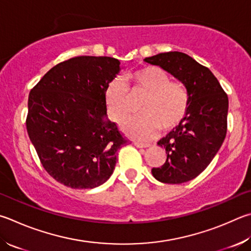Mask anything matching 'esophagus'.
I'll return each mask as SVG.
<instances>
[{"label": "esophagus", "instance_id": "obj_1", "mask_svg": "<svg viewBox=\"0 0 251 251\" xmlns=\"http://www.w3.org/2000/svg\"><path fill=\"white\" fill-rule=\"evenodd\" d=\"M135 146L136 147H138V148H148L149 146H150V144H146V143H140V141H135Z\"/></svg>", "mask_w": 251, "mask_h": 251}]
</instances>
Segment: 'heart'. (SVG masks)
<instances>
[{
    "label": "heart",
    "mask_w": 251,
    "mask_h": 251,
    "mask_svg": "<svg viewBox=\"0 0 251 251\" xmlns=\"http://www.w3.org/2000/svg\"><path fill=\"white\" fill-rule=\"evenodd\" d=\"M125 82L113 80L108 84L105 100L110 116L117 124L124 123L134 113L135 102L140 103L141 114L124 126L125 130L138 138H147L162 130L175 128L183 121L190 106V93L179 81H170L166 71L148 66L126 75Z\"/></svg>",
    "instance_id": "b5f03b06"
}]
</instances>
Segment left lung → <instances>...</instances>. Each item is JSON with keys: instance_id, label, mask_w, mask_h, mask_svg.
<instances>
[{"instance_id": "left-lung-1", "label": "left lung", "mask_w": 251, "mask_h": 251, "mask_svg": "<svg viewBox=\"0 0 251 251\" xmlns=\"http://www.w3.org/2000/svg\"><path fill=\"white\" fill-rule=\"evenodd\" d=\"M145 61L169 72L190 93L183 121L158 141L166 149L167 160L151 170L162 183H184L206 169L220 150L227 131L228 97L211 70L186 53L162 52Z\"/></svg>"}]
</instances>
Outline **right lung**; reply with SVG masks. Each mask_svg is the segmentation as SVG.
<instances>
[{
	"label": "right lung",
	"instance_id": "add662e5",
	"mask_svg": "<svg viewBox=\"0 0 251 251\" xmlns=\"http://www.w3.org/2000/svg\"><path fill=\"white\" fill-rule=\"evenodd\" d=\"M120 69L112 57H75L51 68L30 91L27 133L44 169L63 185L103 184L118 149L128 144L106 118L105 92Z\"/></svg>",
	"mask_w": 251,
	"mask_h": 251
}]
</instances>
